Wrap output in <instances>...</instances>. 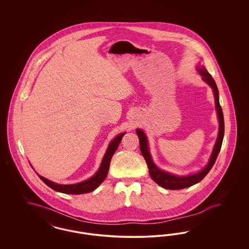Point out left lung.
Here are the masks:
<instances>
[{
  "instance_id": "1",
  "label": "left lung",
  "mask_w": 249,
  "mask_h": 249,
  "mask_svg": "<svg viewBox=\"0 0 249 249\" xmlns=\"http://www.w3.org/2000/svg\"><path fill=\"white\" fill-rule=\"evenodd\" d=\"M198 70H199V73L202 77V80L208 84L213 89L214 102H215V109H216L217 118L219 121V130H218L217 139L214 143L213 152L211 154L209 162L207 163V165L205 166L199 173L190 175V176H185V177H179V176L172 175L170 173L164 172V171L159 169L153 162L151 155L148 150L147 138H146L144 132L140 129L136 130V133H137V135L139 137V141H140V150H141L142 157L144 158V160L146 161L150 177L158 185H160V187L167 189V190H182V189L189 188V187H191V186L199 183L203 178H205V176L212 169V167L214 164V161L219 154L221 145H222V141H223V137H224V117H223L222 108L219 105L218 89H217L216 84L214 82L212 75L207 71L204 67L198 68Z\"/></svg>"
}]
</instances>
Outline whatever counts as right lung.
Listing matches in <instances>:
<instances>
[{
	"label": "right lung",
	"instance_id": "right-lung-1",
	"mask_svg": "<svg viewBox=\"0 0 249 249\" xmlns=\"http://www.w3.org/2000/svg\"><path fill=\"white\" fill-rule=\"evenodd\" d=\"M124 134H125L124 132L120 133L119 135H118L117 137H115L112 140V142L109 143V145L107 147V152L104 156V159L102 160V163H101L99 170L97 171V173L95 174L92 178H89L88 180H85L83 182H80V183H77V184L60 185V184L54 183V182L48 180L47 178H43V177L39 176L38 174H37V176L52 190L59 191L61 193H65V194H84V193H89L92 190H96L101 185V183L104 182V180L107 178L111 159H112L114 153L116 152L117 148L119 147V144L120 143V141H121Z\"/></svg>",
	"mask_w": 249,
	"mask_h": 249
}]
</instances>
